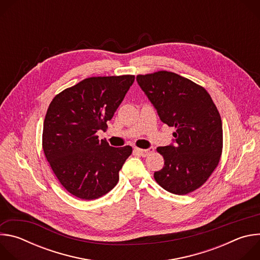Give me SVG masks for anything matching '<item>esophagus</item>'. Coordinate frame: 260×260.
Instances as JSON below:
<instances>
[{
  "mask_svg": "<svg viewBox=\"0 0 260 260\" xmlns=\"http://www.w3.org/2000/svg\"><path fill=\"white\" fill-rule=\"evenodd\" d=\"M135 151L139 153L141 156H148L154 151V148H149V149H140V148H135Z\"/></svg>",
  "mask_w": 260,
  "mask_h": 260,
  "instance_id": "obj_1",
  "label": "esophagus"
}]
</instances>
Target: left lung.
Returning <instances> with one entry per match:
<instances>
[{
  "instance_id": "1",
  "label": "left lung",
  "mask_w": 260,
  "mask_h": 260,
  "mask_svg": "<svg viewBox=\"0 0 260 260\" xmlns=\"http://www.w3.org/2000/svg\"><path fill=\"white\" fill-rule=\"evenodd\" d=\"M137 81L160 120L175 127V145L156 148L165 166L154 173L155 181L174 194L197 190L222 154L223 131L216 105L203 86L173 72L138 75Z\"/></svg>"
}]
</instances>
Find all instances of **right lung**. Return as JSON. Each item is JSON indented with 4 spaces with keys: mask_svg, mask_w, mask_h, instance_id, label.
Returning <instances> with one entry per match:
<instances>
[{
    "mask_svg": "<svg viewBox=\"0 0 260 260\" xmlns=\"http://www.w3.org/2000/svg\"><path fill=\"white\" fill-rule=\"evenodd\" d=\"M135 81L134 75L89 77L51 101L43 124L44 154L62 187L81 200L112 190L133 148L99 140Z\"/></svg>",
    "mask_w": 260,
    "mask_h": 260,
    "instance_id": "obj_1",
    "label": "right lung"
}]
</instances>
